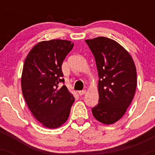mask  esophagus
I'll use <instances>...</instances> for the list:
<instances>
[{
    "mask_svg": "<svg viewBox=\"0 0 155 155\" xmlns=\"http://www.w3.org/2000/svg\"><path fill=\"white\" fill-rule=\"evenodd\" d=\"M78 93H79V95H84L85 93H86V90H81V91H79V92H78Z\"/></svg>",
    "mask_w": 155,
    "mask_h": 155,
    "instance_id": "obj_1",
    "label": "esophagus"
}]
</instances>
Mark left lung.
<instances>
[{
    "label": "left lung",
    "instance_id": "1",
    "mask_svg": "<svg viewBox=\"0 0 155 155\" xmlns=\"http://www.w3.org/2000/svg\"><path fill=\"white\" fill-rule=\"evenodd\" d=\"M95 57L98 73V104L92 108L97 121L115 123L125 114L137 86L134 62L123 47L106 37L85 40Z\"/></svg>",
    "mask_w": 155,
    "mask_h": 155
}]
</instances>
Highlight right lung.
Wrapping results in <instances>:
<instances>
[{"mask_svg":"<svg viewBox=\"0 0 155 155\" xmlns=\"http://www.w3.org/2000/svg\"><path fill=\"white\" fill-rule=\"evenodd\" d=\"M74 43L53 39L39 42L27 55L23 65L22 95L34 117L47 128H58L66 122L74 95L64 83L62 64Z\"/></svg>","mask_w":155,"mask_h":155,"instance_id":"add662e5","label":"right lung"}]
</instances>
